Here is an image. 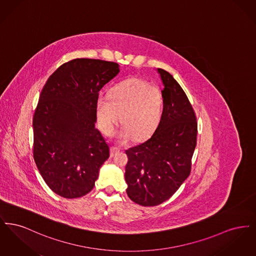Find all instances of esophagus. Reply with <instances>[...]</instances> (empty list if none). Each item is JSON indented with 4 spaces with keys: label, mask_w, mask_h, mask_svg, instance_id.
<instances>
[{
    "label": "esophagus",
    "mask_w": 256,
    "mask_h": 256,
    "mask_svg": "<svg viewBox=\"0 0 256 256\" xmlns=\"http://www.w3.org/2000/svg\"><path fill=\"white\" fill-rule=\"evenodd\" d=\"M120 152V148H116V146H111L110 148V156L113 158L115 154H117Z\"/></svg>",
    "instance_id": "esophagus-1"
}]
</instances>
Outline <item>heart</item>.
Instances as JSON below:
<instances>
[{"label": "heart", "mask_w": 256, "mask_h": 256, "mask_svg": "<svg viewBox=\"0 0 256 256\" xmlns=\"http://www.w3.org/2000/svg\"><path fill=\"white\" fill-rule=\"evenodd\" d=\"M163 112V97L158 87L146 80L130 78L114 86L110 97L100 95L96 100V114L102 132L111 134L119 122L122 128L115 134L119 142L135 137L143 140L158 128Z\"/></svg>", "instance_id": "heart-1"}]
</instances>
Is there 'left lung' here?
<instances>
[{
    "instance_id": "1",
    "label": "left lung",
    "mask_w": 256,
    "mask_h": 256,
    "mask_svg": "<svg viewBox=\"0 0 256 256\" xmlns=\"http://www.w3.org/2000/svg\"><path fill=\"white\" fill-rule=\"evenodd\" d=\"M163 112L156 132L126 150V194L137 204L156 206L169 200L191 172L196 145L195 112L182 86L163 69Z\"/></svg>"
}]
</instances>
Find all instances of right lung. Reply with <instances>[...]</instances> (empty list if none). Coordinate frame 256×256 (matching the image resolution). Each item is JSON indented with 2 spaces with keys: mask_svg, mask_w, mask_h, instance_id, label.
Listing matches in <instances>:
<instances>
[{
  "mask_svg": "<svg viewBox=\"0 0 256 256\" xmlns=\"http://www.w3.org/2000/svg\"><path fill=\"white\" fill-rule=\"evenodd\" d=\"M119 72L114 62L76 58L58 67L42 89L32 121L34 158L45 182L60 196L88 194L110 158L95 126L96 100Z\"/></svg>",
  "mask_w": 256,
  "mask_h": 256,
  "instance_id": "right-lung-1",
  "label": "right lung"
}]
</instances>
